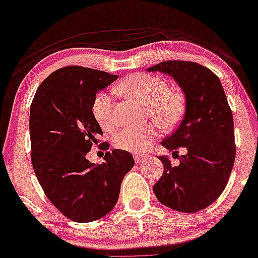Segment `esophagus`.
<instances>
[{
	"label": "esophagus",
	"mask_w": 258,
	"mask_h": 258,
	"mask_svg": "<svg viewBox=\"0 0 258 258\" xmlns=\"http://www.w3.org/2000/svg\"><path fill=\"white\" fill-rule=\"evenodd\" d=\"M134 160H135L136 164H140L144 161V156H142V155H135V156H134Z\"/></svg>",
	"instance_id": "34e87169"
}]
</instances>
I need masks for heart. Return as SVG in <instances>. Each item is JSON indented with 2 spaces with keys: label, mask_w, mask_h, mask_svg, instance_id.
I'll list each match as a JSON object with an SVG mask.
<instances>
[{
  "label": "heart",
  "mask_w": 258,
  "mask_h": 258,
  "mask_svg": "<svg viewBox=\"0 0 258 258\" xmlns=\"http://www.w3.org/2000/svg\"><path fill=\"white\" fill-rule=\"evenodd\" d=\"M119 94L144 104L147 115L163 130H171L181 122L185 110V97L177 88L168 87L167 81L147 73L133 74L116 87ZM91 112L102 129L114 128L116 117L112 98L105 91L95 95ZM158 136L155 123L140 126H125L114 135L112 143L119 150L143 153Z\"/></svg>",
  "instance_id": "obj_1"
}]
</instances>
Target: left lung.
<instances>
[{"label": "left lung", "mask_w": 258, "mask_h": 258, "mask_svg": "<svg viewBox=\"0 0 258 258\" xmlns=\"http://www.w3.org/2000/svg\"><path fill=\"white\" fill-rule=\"evenodd\" d=\"M171 75L185 94V115L178 128L162 141L168 150L185 155L172 167L168 156H158L163 175L154 192L165 207L196 213L216 201L234 167L236 144L234 118L221 81L209 68L190 61H164L148 68Z\"/></svg>", "instance_id": "obj_1"}]
</instances>
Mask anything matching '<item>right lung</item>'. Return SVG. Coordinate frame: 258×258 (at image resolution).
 <instances>
[{"label":"right lung","mask_w":258,"mask_h":258,"mask_svg":"<svg viewBox=\"0 0 258 258\" xmlns=\"http://www.w3.org/2000/svg\"><path fill=\"white\" fill-rule=\"evenodd\" d=\"M101 70L68 66L51 73L30 105L31 163L48 200L69 220L87 223L110 213L122 179L134 167L129 151L114 149L102 164L87 160L103 135L91 112L98 90L117 80ZM107 149L109 144H98Z\"/></svg>","instance_id":"1"}]
</instances>
